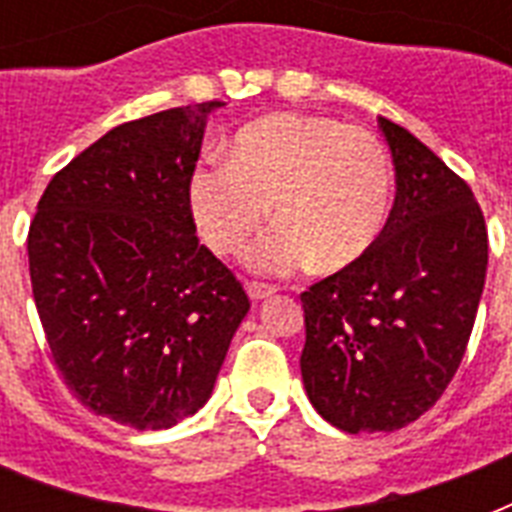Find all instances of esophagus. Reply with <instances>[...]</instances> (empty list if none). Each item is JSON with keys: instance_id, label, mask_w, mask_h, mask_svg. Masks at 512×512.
<instances>
[{"instance_id": "34e87169", "label": "esophagus", "mask_w": 512, "mask_h": 512, "mask_svg": "<svg viewBox=\"0 0 512 512\" xmlns=\"http://www.w3.org/2000/svg\"><path fill=\"white\" fill-rule=\"evenodd\" d=\"M276 289L271 284H263V281H247V295L252 300H265V297H271Z\"/></svg>"}]
</instances>
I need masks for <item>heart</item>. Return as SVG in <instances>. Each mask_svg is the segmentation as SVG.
<instances>
[{"label":"heart","instance_id":"1","mask_svg":"<svg viewBox=\"0 0 512 512\" xmlns=\"http://www.w3.org/2000/svg\"><path fill=\"white\" fill-rule=\"evenodd\" d=\"M193 220L217 255L249 249L257 273L287 276L313 260L321 273L356 265L385 231L393 164L369 130L311 114H271L241 127L225 162H207L188 185Z\"/></svg>","mask_w":512,"mask_h":512}]
</instances>
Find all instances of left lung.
I'll return each mask as SVG.
<instances>
[{"label":"left lung","mask_w":512,"mask_h":512,"mask_svg":"<svg viewBox=\"0 0 512 512\" xmlns=\"http://www.w3.org/2000/svg\"><path fill=\"white\" fill-rule=\"evenodd\" d=\"M396 167L385 231L300 295L305 393L345 433L398 430L436 404L468 348L489 236L470 185L380 116Z\"/></svg>","instance_id":"obj_1"}]
</instances>
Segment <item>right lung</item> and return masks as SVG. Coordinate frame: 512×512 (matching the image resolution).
<instances>
[{
  "instance_id": "right-lung-1",
  "label": "right lung",
  "mask_w": 512,
  "mask_h": 512,
  "mask_svg": "<svg viewBox=\"0 0 512 512\" xmlns=\"http://www.w3.org/2000/svg\"><path fill=\"white\" fill-rule=\"evenodd\" d=\"M207 100L124 122L52 177L28 228L47 345L84 406L135 430L207 404L249 297L204 244L188 185Z\"/></svg>"
}]
</instances>
